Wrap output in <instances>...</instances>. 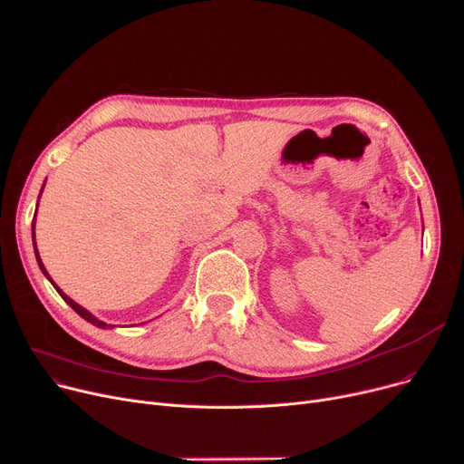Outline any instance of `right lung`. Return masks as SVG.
<instances>
[{
  "mask_svg": "<svg viewBox=\"0 0 464 464\" xmlns=\"http://www.w3.org/2000/svg\"><path fill=\"white\" fill-rule=\"evenodd\" d=\"M32 230H34V228H32ZM34 251H35V258H38V265H40L42 272H44V274H45V276L49 277L47 270H45V268H44V265H42V258H40V255H38V249H35V239H34ZM49 282L53 284V280H51V277H49ZM53 285H54V284H53ZM54 289H57V291H59V295H61V296H63V299H64V301H66V303L70 304V308H72V310H76V312L80 314V316H82L83 320H87L89 324H92V325H97V327H102V329H104V327H110V324H104V322L97 320L95 316H92V314H89V312H87L85 308H82V306H80L78 303H73V301L70 299V296H68V295H64V293H63V291H61V289L57 287V285H54Z\"/></svg>",
  "mask_w": 464,
  "mask_h": 464,
  "instance_id": "add662e5",
  "label": "right lung"
}]
</instances>
